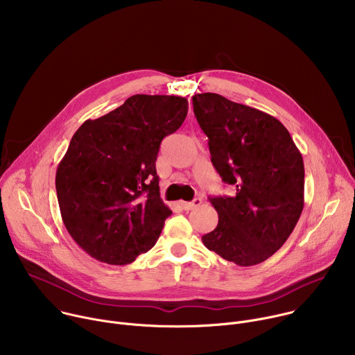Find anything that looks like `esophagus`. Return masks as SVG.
<instances>
[{"label":"esophagus","mask_w":355,"mask_h":355,"mask_svg":"<svg viewBox=\"0 0 355 355\" xmlns=\"http://www.w3.org/2000/svg\"><path fill=\"white\" fill-rule=\"evenodd\" d=\"M202 204V199L200 198H195L192 202H181V208L184 211H192L195 208H198Z\"/></svg>","instance_id":"esophagus-1"}]
</instances>
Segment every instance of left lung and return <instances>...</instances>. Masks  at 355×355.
Masks as SVG:
<instances>
[{
	"mask_svg": "<svg viewBox=\"0 0 355 355\" xmlns=\"http://www.w3.org/2000/svg\"><path fill=\"white\" fill-rule=\"evenodd\" d=\"M195 118L208 136L211 162L233 196L209 198L215 230L202 243L240 267L278 251L303 209L305 168L286 128L274 116L214 94L192 96Z\"/></svg>",
	"mask_w": 355,
	"mask_h": 355,
	"instance_id": "1",
	"label": "left lung"
}]
</instances>
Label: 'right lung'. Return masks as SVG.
I'll use <instances>...</instances> for the list:
<instances>
[{"label": "right lung", "mask_w": 355, "mask_h": 355, "mask_svg": "<svg viewBox=\"0 0 355 355\" xmlns=\"http://www.w3.org/2000/svg\"><path fill=\"white\" fill-rule=\"evenodd\" d=\"M187 112L182 96L137 94L71 137L56 171L58 200L67 232L95 260L125 266L156 244L171 215L156 160Z\"/></svg>", "instance_id": "right-lung-1"}]
</instances>
